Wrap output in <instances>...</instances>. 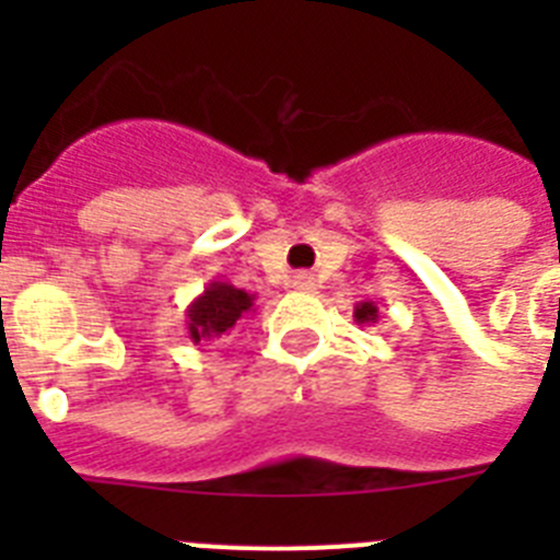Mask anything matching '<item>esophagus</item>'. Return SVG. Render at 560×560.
I'll use <instances>...</instances> for the list:
<instances>
[{"label":"esophagus","mask_w":560,"mask_h":560,"mask_svg":"<svg viewBox=\"0 0 560 560\" xmlns=\"http://www.w3.org/2000/svg\"><path fill=\"white\" fill-rule=\"evenodd\" d=\"M291 285H294V289H300V291H311V289H314V277H311V275H294Z\"/></svg>","instance_id":"esophagus-1"}]
</instances>
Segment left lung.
Instances as JSON below:
<instances>
[{"label":"left lung","mask_w":560,"mask_h":560,"mask_svg":"<svg viewBox=\"0 0 560 560\" xmlns=\"http://www.w3.org/2000/svg\"><path fill=\"white\" fill-rule=\"evenodd\" d=\"M353 319L359 325L378 323V305H375V300H364V303L355 305V308H353Z\"/></svg>","instance_id":"1"}]
</instances>
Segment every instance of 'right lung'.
<instances>
[{
    "instance_id": "right-lung-1",
    "label": "right lung",
    "mask_w": 560,
    "mask_h": 560,
    "mask_svg": "<svg viewBox=\"0 0 560 560\" xmlns=\"http://www.w3.org/2000/svg\"><path fill=\"white\" fill-rule=\"evenodd\" d=\"M252 311H255V294L235 289L224 280H210L207 289L187 305V336L192 345L230 336V330H235V325Z\"/></svg>"
}]
</instances>
